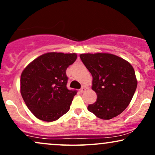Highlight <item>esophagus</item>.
<instances>
[{"mask_svg": "<svg viewBox=\"0 0 155 155\" xmlns=\"http://www.w3.org/2000/svg\"><path fill=\"white\" fill-rule=\"evenodd\" d=\"M85 91H86V88L85 87H81V90H80V92H81V93H83V92H84Z\"/></svg>", "mask_w": 155, "mask_h": 155, "instance_id": "esophagus-1", "label": "esophagus"}]
</instances>
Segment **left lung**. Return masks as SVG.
<instances>
[{
	"label": "left lung",
	"instance_id": "8db88e82",
	"mask_svg": "<svg viewBox=\"0 0 155 155\" xmlns=\"http://www.w3.org/2000/svg\"><path fill=\"white\" fill-rule=\"evenodd\" d=\"M84 65L92 76V89L97 101L87 109L96 117L108 120L128 106L137 87L132 65L125 60L108 53L81 54Z\"/></svg>",
	"mask_w": 155,
	"mask_h": 155
}]
</instances>
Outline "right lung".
<instances>
[{
	"mask_svg": "<svg viewBox=\"0 0 155 155\" xmlns=\"http://www.w3.org/2000/svg\"><path fill=\"white\" fill-rule=\"evenodd\" d=\"M76 53L48 52L23 70L20 92L26 106L35 117L53 122L70 109L76 90L67 88V68L76 61Z\"/></svg>",
	"mask_w": 155,
	"mask_h": 155,
	"instance_id": "1",
	"label": "right lung"
}]
</instances>
